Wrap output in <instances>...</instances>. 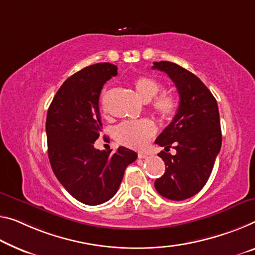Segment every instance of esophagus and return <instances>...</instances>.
Returning a JSON list of instances; mask_svg holds the SVG:
<instances>
[{
	"mask_svg": "<svg viewBox=\"0 0 255 255\" xmlns=\"http://www.w3.org/2000/svg\"><path fill=\"white\" fill-rule=\"evenodd\" d=\"M138 157L139 158H147L148 157V155L147 154H143V152H139V154H138Z\"/></svg>",
	"mask_w": 255,
	"mask_h": 255,
	"instance_id": "esophagus-1",
	"label": "esophagus"
}]
</instances>
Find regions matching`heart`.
Listing matches in <instances>:
<instances>
[{
    "instance_id": "b5f03b06",
    "label": "heart",
    "mask_w": 255,
    "mask_h": 255,
    "mask_svg": "<svg viewBox=\"0 0 255 255\" xmlns=\"http://www.w3.org/2000/svg\"><path fill=\"white\" fill-rule=\"evenodd\" d=\"M160 85L155 78L150 76L142 75L135 78L134 89L138 96L143 101H149L159 91ZM106 91L101 95V104L104 105ZM152 108L159 116L164 119L177 114L179 108L178 99L172 93L163 92L152 103ZM156 133V125L150 120H139V121H125V122L117 125L115 128V138L119 142L125 146L141 149L146 147L149 142L151 136Z\"/></svg>"
}]
</instances>
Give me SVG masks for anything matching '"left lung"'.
<instances>
[{"label": "left lung", "mask_w": 255, "mask_h": 255, "mask_svg": "<svg viewBox=\"0 0 255 255\" xmlns=\"http://www.w3.org/2000/svg\"><path fill=\"white\" fill-rule=\"evenodd\" d=\"M152 69L166 73L180 97L177 114L155 141L164 147L158 156L165 163V173L156 179L155 188L163 197L183 201L205 186L220 151L218 104L205 84L181 66L159 61ZM171 146L177 151L174 155L168 152Z\"/></svg>", "instance_id": "obj_1"}]
</instances>
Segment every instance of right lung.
Segmentation results:
<instances>
[{"mask_svg":"<svg viewBox=\"0 0 255 255\" xmlns=\"http://www.w3.org/2000/svg\"><path fill=\"white\" fill-rule=\"evenodd\" d=\"M116 75L117 67L109 62L81 69L64 82L46 115L48 155L53 173L74 198L87 205L109 201L119 190L125 168L138 156L125 147L115 152L95 148L103 131L101 89Z\"/></svg>","mask_w":255,"mask_h":255,"instance_id":"add662e5","label":"right lung"}]
</instances>
